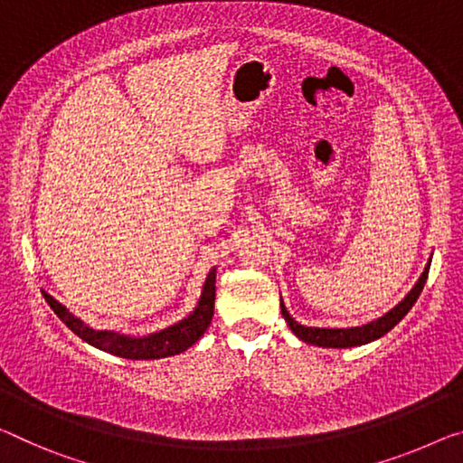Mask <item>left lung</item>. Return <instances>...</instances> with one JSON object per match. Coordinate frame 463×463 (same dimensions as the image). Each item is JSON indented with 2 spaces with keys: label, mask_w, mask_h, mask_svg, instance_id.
<instances>
[{
  "label": "left lung",
  "mask_w": 463,
  "mask_h": 463,
  "mask_svg": "<svg viewBox=\"0 0 463 463\" xmlns=\"http://www.w3.org/2000/svg\"><path fill=\"white\" fill-rule=\"evenodd\" d=\"M429 269H430V259L426 262L424 271L420 275V279L416 281V286L410 289V294L403 298V300L391 308L387 315H383L376 321H371L362 326H347V329H325V326H306L296 323L294 318L286 308V304L281 300V315L286 318L289 329L294 331L296 337H300L302 341L310 345H318V347H354V345H364L371 344V341L379 339L389 333L393 326L402 321V318L408 315L411 306L416 304L418 296L422 294V288L426 283V277H429Z\"/></svg>",
  "instance_id": "8db88e82"
}]
</instances>
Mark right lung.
I'll use <instances>...</instances> for the list:
<instances>
[{
  "label": "right lung",
  "instance_id": "right-lung-1",
  "mask_svg": "<svg viewBox=\"0 0 463 463\" xmlns=\"http://www.w3.org/2000/svg\"><path fill=\"white\" fill-rule=\"evenodd\" d=\"M215 277L217 269L213 267L207 279H204L201 298H198L194 310H192L188 317H184L182 321L165 326V329L148 333V335L142 337L124 335V333L108 329H92L90 325L74 317L72 312L55 300L53 296H49L47 291L43 289L41 291L43 296H45V302L52 306V310L61 318V323H66L70 331L76 333L78 337L87 341L92 347H97V350L128 360H159L186 352L188 347L194 345L196 341L203 337V333L207 331L213 318V308H215Z\"/></svg>",
  "mask_w": 463,
  "mask_h": 463
}]
</instances>
